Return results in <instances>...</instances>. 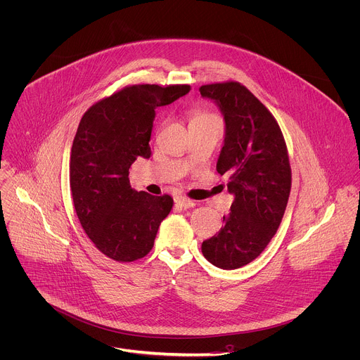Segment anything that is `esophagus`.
Segmentation results:
<instances>
[{"label":"esophagus","mask_w":360,"mask_h":360,"mask_svg":"<svg viewBox=\"0 0 360 360\" xmlns=\"http://www.w3.org/2000/svg\"><path fill=\"white\" fill-rule=\"evenodd\" d=\"M174 200H175V203H176L178 206H181L182 209H191V207L195 206V202L191 200V199H188V198H185V196H176Z\"/></svg>","instance_id":"esophagus-1"}]
</instances>
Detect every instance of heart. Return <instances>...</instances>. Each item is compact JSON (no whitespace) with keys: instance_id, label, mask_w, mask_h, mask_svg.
Masks as SVG:
<instances>
[{"instance_id":"obj_1","label":"heart","mask_w":360,"mask_h":360,"mask_svg":"<svg viewBox=\"0 0 360 360\" xmlns=\"http://www.w3.org/2000/svg\"><path fill=\"white\" fill-rule=\"evenodd\" d=\"M213 115H209V113H203V112H199L193 116V119H202V117H212Z\"/></svg>"}]
</instances>
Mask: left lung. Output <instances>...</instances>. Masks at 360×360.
<instances>
[{
  "mask_svg": "<svg viewBox=\"0 0 360 360\" xmlns=\"http://www.w3.org/2000/svg\"><path fill=\"white\" fill-rule=\"evenodd\" d=\"M199 91L224 116L216 169L229 175L227 189L234 195L224 226L203 241L202 252L217 268L237 269L261 255L283 219L292 188L288 148L274 115L240 82L202 85Z\"/></svg>",
  "mask_w": 360,
  "mask_h": 360,
  "instance_id": "1",
  "label": "left lung"
}]
</instances>
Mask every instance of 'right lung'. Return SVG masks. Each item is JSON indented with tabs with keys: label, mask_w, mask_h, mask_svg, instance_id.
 <instances>
[{
	"label": "right lung",
	"mask_w": 360,
	"mask_h": 360,
	"mask_svg": "<svg viewBox=\"0 0 360 360\" xmlns=\"http://www.w3.org/2000/svg\"><path fill=\"white\" fill-rule=\"evenodd\" d=\"M189 91L191 85L126 86L92 105L78 124L70 155L74 207L89 240L113 261L146 257L172 209L169 195L131 189L129 168L151 155L155 109Z\"/></svg>",
	"instance_id": "add662e5"
}]
</instances>
